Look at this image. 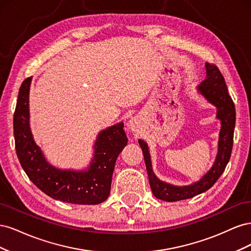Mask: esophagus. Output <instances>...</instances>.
Listing matches in <instances>:
<instances>
[{"label":"esophagus","mask_w":251,"mask_h":251,"mask_svg":"<svg viewBox=\"0 0 251 251\" xmlns=\"http://www.w3.org/2000/svg\"><path fill=\"white\" fill-rule=\"evenodd\" d=\"M128 126H130L132 130H136L138 126V120L136 118H133L132 120H130V124H128Z\"/></svg>","instance_id":"34e87169"}]
</instances>
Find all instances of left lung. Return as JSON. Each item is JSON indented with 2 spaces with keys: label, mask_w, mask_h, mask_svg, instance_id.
I'll list each match as a JSON object with an SVG mask.
<instances>
[{
  "label": "left lung",
  "mask_w": 251,
  "mask_h": 251,
  "mask_svg": "<svg viewBox=\"0 0 251 251\" xmlns=\"http://www.w3.org/2000/svg\"><path fill=\"white\" fill-rule=\"evenodd\" d=\"M205 67H206V78L198 86V91L206 98L207 101L217 108V118L221 120L218 155L212 168L198 182L191 185L175 186L166 183V182H162L155 176L153 169H151V156L147 142L141 139L138 140L142 149L144 161H146L151 192L156 198L163 201L175 202L185 200L206 192L223 174L230 159L235 125L234 103L228 94L225 79L218 67L208 63H206Z\"/></svg>",
  "instance_id": "left-lung-1"
}]
</instances>
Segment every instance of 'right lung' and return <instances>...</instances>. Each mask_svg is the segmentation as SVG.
Listing matches in <instances>:
<instances>
[{
  "label": "right lung",
  "mask_w": 251,
  "mask_h": 251,
  "mask_svg": "<svg viewBox=\"0 0 251 251\" xmlns=\"http://www.w3.org/2000/svg\"><path fill=\"white\" fill-rule=\"evenodd\" d=\"M31 77L22 82L13 115L17 155L29 179L51 198L72 204H100L110 195L114 166L127 138L120 123L101 131L94 157L86 171L59 170L52 166L37 147L29 126V90Z\"/></svg>",
  "instance_id": "1"
}]
</instances>
